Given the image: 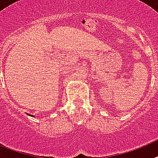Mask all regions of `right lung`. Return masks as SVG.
<instances>
[{
    "instance_id": "obj_1",
    "label": "right lung",
    "mask_w": 158,
    "mask_h": 158,
    "mask_svg": "<svg viewBox=\"0 0 158 158\" xmlns=\"http://www.w3.org/2000/svg\"><path fill=\"white\" fill-rule=\"evenodd\" d=\"M29 115H30V116H32V117H33V115H32V114H29Z\"/></svg>"
}]
</instances>
